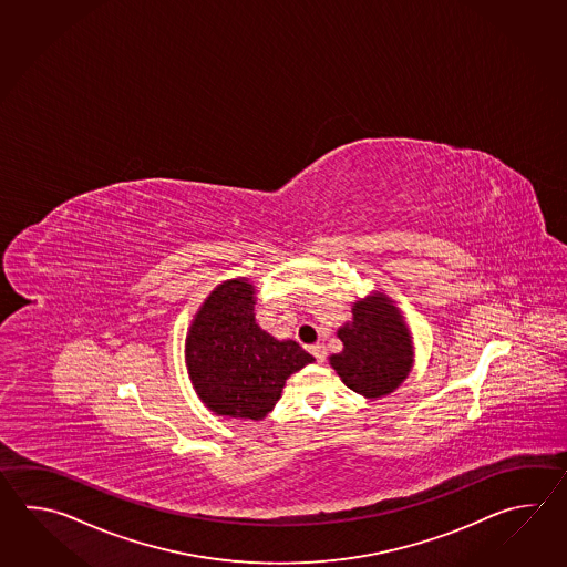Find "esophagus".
I'll use <instances>...</instances> for the list:
<instances>
[{
  "label": "esophagus",
  "mask_w": 567,
  "mask_h": 567,
  "mask_svg": "<svg viewBox=\"0 0 567 567\" xmlns=\"http://www.w3.org/2000/svg\"><path fill=\"white\" fill-rule=\"evenodd\" d=\"M310 352H312L313 359H316V361L324 362V359H326L324 344H320V342H318V344H312V347H310Z\"/></svg>",
  "instance_id": "esophagus-1"
}]
</instances>
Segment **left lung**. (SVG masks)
<instances>
[{"label":"left lung","instance_id":"left-lung-1","mask_svg":"<svg viewBox=\"0 0 567 567\" xmlns=\"http://www.w3.org/2000/svg\"><path fill=\"white\" fill-rule=\"evenodd\" d=\"M344 349L330 357L342 383L377 399L398 389L410 373L413 347L401 313L383 293L357 301L352 322L338 330Z\"/></svg>","mask_w":567,"mask_h":567}]
</instances>
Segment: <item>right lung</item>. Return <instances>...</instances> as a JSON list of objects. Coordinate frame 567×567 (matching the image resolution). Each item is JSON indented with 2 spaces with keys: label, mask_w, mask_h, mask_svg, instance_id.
<instances>
[{
  "label": "right lung",
  "mask_w": 567,
  "mask_h": 567,
  "mask_svg": "<svg viewBox=\"0 0 567 567\" xmlns=\"http://www.w3.org/2000/svg\"><path fill=\"white\" fill-rule=\"evenodd\" d=\"M254 293L247 279L220 284L196 313L186 338L194 389L218 415L266 417L289 374L313 361L298 342H279L255 324Z\"/></svg>",
  "instance_id": "add662e5"
}]
</instances>
